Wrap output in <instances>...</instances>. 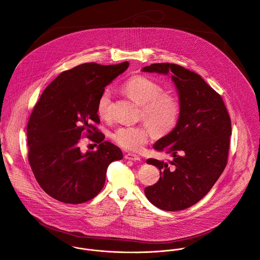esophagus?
Instances as JSON below:
<instances>
[{
  "label": "esophagus",
  "mask_w": 260,
  "mask_h": 260,
  "mask_svg": "<svg viewBox=\"0 0 260 260\" xmlns=\"http://www.w3.org/2000/svg\"><path fill=\"white\" fill-rule=\"evenodd\" d=\"M124 158L127 160H131V161H140V156L136 155V154H132V153H127L124 155Z\"/></svg>",
  "instance_id": "34e87169"
}]
</instances>
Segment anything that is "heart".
Returning a JSON list of instances; mask_svg holds the SVG:
<instances>
[{
	"label": "heart",
	"mask_w": 260,
	"mask_h": 260,
	"mask_svg": "<svg viewBox=\"0 0 260 260\" xmlns=\"http://www.w3.org/2000/svg\"><path fill=\"white\" fill-rule=\"evenodd\" d=\"M121 91L141 106L140 120L149 125L118 127L113 134V140L123 149L138 152L149 140L150 129L156 137H163L176 126L181 111L179 101L171 94L163 93L164 90L158 83L138 75L125 81L121 85ZM112 93L105 89L98 100L97 113L102 119L109 120L112 117Z\"/></svg>",
	"instance_id": "obj_1"
}]
</instances>
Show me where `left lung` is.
Returning a JSON list of instances; mask_svg holds the SVG:
<instances>
[{"mask_svg":"<svg viewBox=\"0 0 260 260\" xmlns=\"http://www.w3.org/2000/svg\"><path fill=\"white\" fill-rule=\"evenodd\" d=\"M142 71L171 74L181 108L176 126L153 145L173 159H147L159 169L160 178L144 194L161 210L181 211L207 195L225 168L232 121L221 97L197 73L173 63L151 64Z\"/></svg>","mask_w":260,"mask_h":260,"instance_id":"obj_1","label":"left lung"}]
</instances>
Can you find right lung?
I'll list each match as a JSON object with an SVG mask.
<instances>
[{
    "label": "right lung",
    "instance_id": "obj_1",
    "mask_svg": "<svg viewBox=\"0 0 260 260\" xmlns=\"http://www.w3.org/2000/svg\"><path fill=\"white\" fill-rule=\"evenodd\" d=\"M128 65L127 61L81 64L60 73L40 96L26 127L28 161L50 197L67 204L92 200L104 187L110 163L122 158L120 148L104 141L94 123H100L97 104L102 92ZM84 135L100 143L96 152H80Z\"/></svg>",
    "mask_w": 260,
    "mask_h": 260
}]
</instances>
